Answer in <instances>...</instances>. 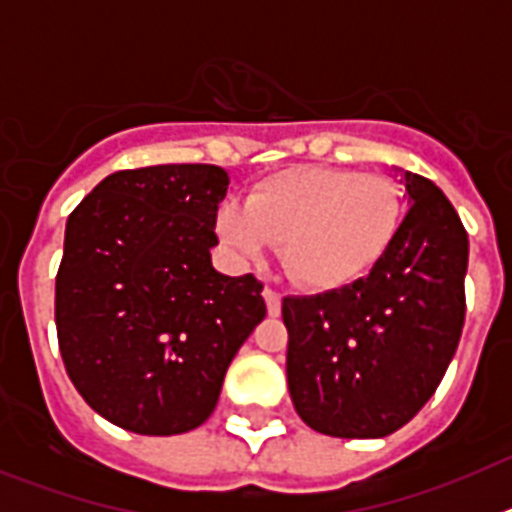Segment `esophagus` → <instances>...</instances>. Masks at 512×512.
<instances>
[{"mask_svg":"<svg viewBox=\"0 0 512 512\" xmlns=\"http://www.w3.org/2000/svg\"><path fill=\"white\" fill-rule=\"evenodd\" d=\"M264 300H266V310H269L271 318H277L279 312H282V297H279V292H274V289L266 287Z\"/></svg>","mask_w":512,"mask_h":512,"instance_id":"obj_1","label":"esophagus"}]
</instances>
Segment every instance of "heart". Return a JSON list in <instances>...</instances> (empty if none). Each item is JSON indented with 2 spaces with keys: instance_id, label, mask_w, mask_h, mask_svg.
Returning a JSON list of instances; mask_svg holds the SVG:
<instances>
[{
  "instance_id": "b5f03b06",
  "label": "heart",
  "mask_w": 512,
  "mask_h": 512,
  "mask_svg": "<svg viewBox=\"0 0 512 512\" xmlns=\"http://www.w3.org/2000/svg\"><path fill=\"white\" fill-rule=\"evenodd\" d=\"M405 192L390 176L338 166H292L253 184L246 205L223 202L215 230L235 259H261L282 243L289 277L338 292L377 269L400 238Z\"/></svg>"
}]
</instances>
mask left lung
Here are the masks:
<instances>
[{"mask_svg": "<svg viewBox=\"0 0 512 512\" xmlns=\"http://www.w3.org/2000/svg\"><path fill=\"white\" fill-rule=\"evenodd\" d=\"M395 171L410 210L382 264L346 289L282 302L289 395L325 436L384 438L413 420L464 328L467 230L431 179Z\"/></svg>", "mask_w": 512, "mask_h": 512, "instance_id": "obj_1", "label": "left lung"}]
</instances>
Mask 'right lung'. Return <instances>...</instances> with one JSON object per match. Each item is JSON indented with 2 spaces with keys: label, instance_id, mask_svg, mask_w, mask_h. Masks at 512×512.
<instances>
[{
  "label": "right lung",
  "instance_id": "obj_1",
  "mask_svg": "<svg viewBox=\"0 0 512 512\" xmlns=\"http://www.w3.org/2000/svg\"><path fill=\"white\" fill-rule=\"evenodd\" d=\"M228 184L210 164L115 171L69 215L58 346L89 408L125 431L176 436L205 423L264 320V284L212 266Z\"/></svg>",
  "mask_w": 512,
  "mask_h": 512
}]
</instances>
